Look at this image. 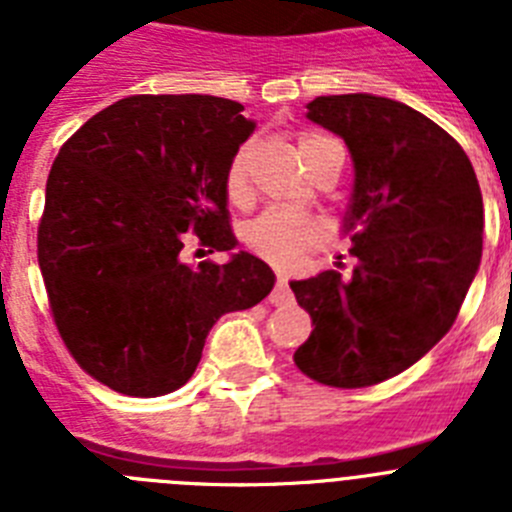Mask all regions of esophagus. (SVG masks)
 <instances>
[{
  "mask_svg": "<svg viewBox=\"0 0 512 512\" xmlns=\"http://www.w3.org/2000/svg\"><path fill=\"white\" fill-rule=\"evenodd\" d=\"M269 302L277 307L292 305V302H295V295H292V289H289L287 277H282V274L277 277V284H274V292L269 295Z\"/></svg>",
  "mask_w": 512,
  "mask_h": 512,
  "instance_id": "obj_1",
  "label": "esophagus"
}]
</instances>
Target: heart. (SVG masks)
<instances>
[{
	"label": "heart",
	"mask_w": 512,
	"mask_h": 512,
	"mask_svg": "<svg viewBox=\"0 0 512 512\" xmlns=\"http://www.w3.org/2000/svg\"><path fill=\"white\" fill-rule=\"evenodd\" d=\"M297 148H300V156L307 169L312 171L325 153L341 146L330 135L307 130L297 138ZM248 166H251V146L243 143V146L235 148L228 161V169H225V194L233 205H243L248 200ZM323 241L325 225L318 217L282 210V207H269L243 225V243L256 256L279 266L297 264L305 253L318 248Z\"/></svg>",
	"instance_id": "obj_1"
}]
</instances>
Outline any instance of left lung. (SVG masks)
Masks as SVG:
<instances>
[{"label": "left lung", "mask_w": 512, "mask_h": 512, "mask_svg": "<svg viewBox=\"0 0 512 512\" xmlns=\"http://www.w3.org/2000/svg\"><path fill=\"white\" fill-rule=\"evenodd\" d=\"M307 117L341 135L354 158L343 228L356 266L351 277L289 282L312 318L295 364L328 387H372L454 325L482 259V192L464 148L408 104L333 94L312 99Z\"/></svg>", "instance_id": "left-lung-1"}]
</instances>
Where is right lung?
Wrapping results in <instances>:
<instances>
[{
  "label": "right lung",
  "instance_id": "1",
  "mask_svg": "<svg viewBox=\"0 0 512 512\" xmlns=\"http://www.w3.org/2000/svg\"><path fill=\"white\" fill-rule=\"evenodd\" d=\"M243 104L135 94L89 117L45 184L38 264L76 364L130 397L189 382L220 315L259 305L274 271L251 253L189 266V241L230 251L225 169L253 133Z\"/></svg>",
  "mask_w": 512,
  "mask_h": 512
}]
</instances>
